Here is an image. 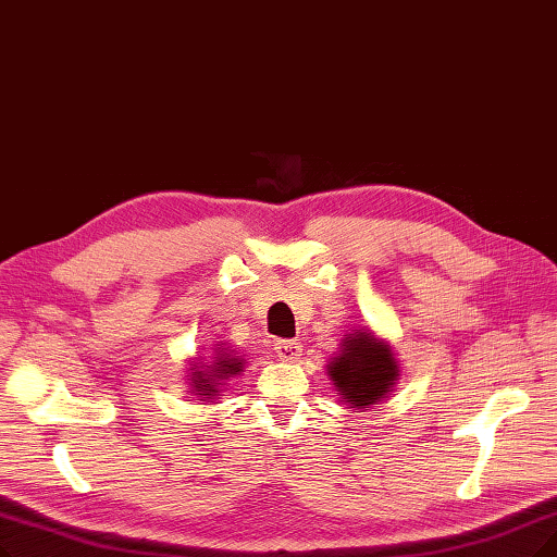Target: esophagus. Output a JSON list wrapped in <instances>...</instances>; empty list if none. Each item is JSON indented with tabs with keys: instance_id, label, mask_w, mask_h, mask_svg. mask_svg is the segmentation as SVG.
<instances>
[{
	"instance_id": "esophagus-1",
	"label": "esophagus",
	"mask_w": 557,
	"mask_h": 557,
	"mask_svg": "<svg viewBox=\"0 0 557 557\" xmlns=\"http://www.w3.org/2000/svg\"><path fill=\"white\" fill-rule=\"evenodd\" d=\"M275 352L282 361H296V359H300L302 348H300V344L292 342V338H280V342H275Z\"/></svg>"
}]
</instances>
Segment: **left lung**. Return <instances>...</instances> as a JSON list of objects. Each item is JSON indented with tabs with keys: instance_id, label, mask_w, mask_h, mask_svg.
<instances>
[{
	"instance_id": "1",
	"label": "left lung",
	"mask_w": 557,
	"mask_h": 557,
	"mask_svg": "<svg viewBox=\"0 0 557 557\" xmlns=\"http://www.w3.org/2000/svg\"><path fill=\"white\" fill-rule=\"evenodd\" d=\"M398 369L389 344L380 342L369 330H357L346 334L342 350L327 364V375L346 405L364 409L394 392Z\"/></svg>"
}]
</instances>
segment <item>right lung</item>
Instances as JSON below:
<instances>
[{
	"label": "right lung",
	"instance_id": "add662e5",
	"mask_svg": "<svg viewBox=\"0 0 557 557\" xmlns=\"http://www.w3.org/2000/svg\"><path fill=\"white\" fill-rule=\"evenodd\" d=\"M244 364L246 359L236 355L234 350L219 348L211 364H200V361L190 364V394L198 396V400L213 403L215 396H221L223 386L230 382V377L244 371Z\"/></svg>",
	"mask_w": 557,
	"mask_h": 557
}]
</instances>
